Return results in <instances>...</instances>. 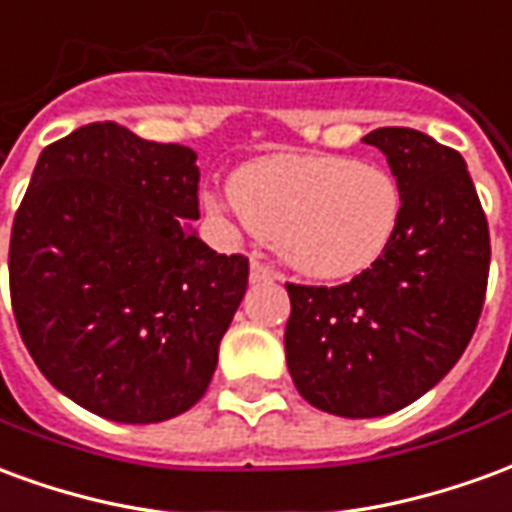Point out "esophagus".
Returning a JSON list of instances; mask_svg holds the SVG:
<instances>
[{"label":"esophagus","instance_id":"esophagus-1","mask_svg":"<svg viewBox=\"0 0 512 512\" xmlns=\"http://www.w3.org/2000/svg\"><path fill=\"white\" fill-rule=\"evenodd\" d=\"M249 279H252V282H271V279H277V271L268 266V263H263V260H252Z\"/></svg>","mask_w":512,"mask_h":512}]
</instances>
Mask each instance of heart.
<instances>
[{
	"label": "heart",
	"instance_id": "heart-1",
	"mask_svg": "<svg viewBox=\"0 0 512 512\" xmlns=\"http://www.w3.org/2000/svg\"><path fill=\"white\" fill-rule=\"evenodd\" d=\"M246 227L312 279H348L384 255L403 213L392 172L340 156H271L230 180Z\"/></svg>",
	"mask_w": 512,
	"mask_h": 512
}]
</instances>
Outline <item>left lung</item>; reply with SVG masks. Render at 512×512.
<instances>
[{
  "label": "left lung",
  "mask_w": 512,
  "mask_h": 512,
  "mask_svg": "<svg viewBox=\"0 0 512 512\" xmlns=\"http://www.w3.org/2000/svg\"><path fill=\"white\" fill-rule=\"evenodd\" d=\"M403 194L376 263L343 285L288 282L285 356L299 395L337 417H384L447 376L483 312L491 238L458 150L414 128H376Z\"/></svg>",
  "instance_id": "1"
}]
</instances>
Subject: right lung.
<instances>
[{
  "label": "right lung",
  "mask_w": 512,
  "mask_h": 512,
  "mask_svg": "<svg viewBox=\"0 0 512 512\" xmlns=\"http://www.w3.org/2000/svg\"><path fill=\"white\" fill-rule=\"evenodd\" d=\"M197 153L90 123L38 158L10 233L13 315L40 373L128 425L189 411L211 384L249 260L200 219Z\"/></svg>",
  "instance_id": "right-lung-1"
}]
</instances>
